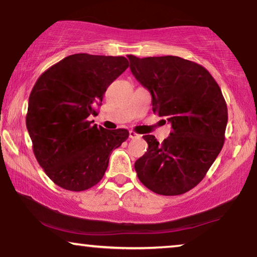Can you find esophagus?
<instances>
[{
	"instance_id": "34e87169",
	"label": "esophagus",
	"mask_w": 257,
	"mask_h": 257,
	"mask_svg": "<svg viewBox=\"0 0 257 257\" xmlns=\"http://www.w3.org/2000/svg\"><path fill=\"white\" fill-rule=\"evenodd\" d=\"M129 138H131V139H139V138H141V135L136 134L135 132L131 131V132H129Z\"/></svg>"
}]
</instances>
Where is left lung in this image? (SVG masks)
Segmentation results:
<instances>
[{"instance_id": "left-lung-1", "label": "left lung", "mask_w": 257, "mask_h": 257, "mask_svg": "<svg viewBox=\"0 0 257 257\" xmlns=\"http://www.w3.org/2000/svg\"><path fill=\"white\" fill-rule=\"evenodd\" d=\"M128 59L133 75L152 94L153 111L172 124L162 143L143 136L148 149L135 162L139 180L160 195L187 193L223 147L228 109L221 89L206 68L179 56Z\"/></svg>"}]
</instances>
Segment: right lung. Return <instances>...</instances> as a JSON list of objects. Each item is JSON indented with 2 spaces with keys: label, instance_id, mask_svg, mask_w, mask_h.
I'll use <instances>...</instances> for the list:
<instances>
[{
  "label": "right lung",
  "instance_id": "add662e5",
  "mask_svg": "<svg viewBox=\"0 0 257 257\" xmlns=\"http://www.w3.org/2000/svg\"><path fill=\"white\" fill-rule=\"evenodd\" d=\"M129 67L123 56L74 54L39 77L26 123L37 162L55 184L71 191L100 182L109 156L129 136L126 129L91 124L107 88Z\"/></svg>",
  "mask_w": 257,
  "mask_h": 257
}]
</instances>
